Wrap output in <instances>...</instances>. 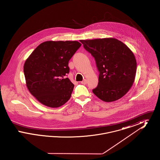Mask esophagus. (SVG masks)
Here are the masks:
<instances>
[{"label": "esophagus", "instance_id": "1", "mask_svg": "<svg viewBox=\"0 0 160 160\" xmlns=\"http://www.w3.org/2000/svg\"><path fill=\"white\" fill-rule=\"evenodd\" d=\"M81 83H82V84H87V80L86 79H84Z\"/></svg>", "mask_w": 160, "mask_h": 160}]
</instances>
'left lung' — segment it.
Returning a JSON list of instances; mask_svg holds the SVG:
<instances>
[{
	"instance_id": "1",
	"label": "left lung",
	"mask_w": 160,
	"mask_h": 160,
	"mask_svg": "<svg viewBox=\"0 0 160 160\" xmlns=\"http://www.w3.org/2000/svg\"><path fill=\"white\" fill-rule=\"evenodd\" d=\"M80 41L95 58L99 71L98 84L93 93L107 102L121 98L129 91L135 80L137 62L132 52L116 38Z\"/></svg>"
}]
</instances>
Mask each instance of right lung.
Returning <instances> with one entry per match:
<instances>
[{"label":"right lung","mask_w":160,"mask_h":160,"mask_svg":"<svg viewBox=\"0 0 160 160\" xmlns=\"http://www.w3.org/2000/svg\"><path fill=\"white\" fill-rule=\"evenodd\" d=\"M81 43L76 41H47L33 50L24 64L26 86L46 106L57 108L71 98L74 85L68 78V62Z\"/></svg>","instance_id":"add662e5"}]
</instances>
